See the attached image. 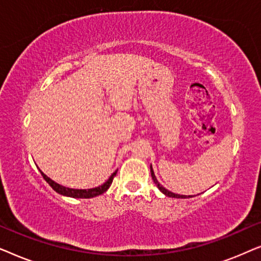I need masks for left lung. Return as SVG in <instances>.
Segmentation results:
<instances>
[{
  "instance_id": "8db88e82",
  "label": "left lung",
  "mask_w": 261,
  "mask_h": 261,
  "mask_svg": "<svg viewBox=\"0 0 261 261\" xmlns=\"http://www.w3.org/2000/svg\"><path fill=\"white\" fill-rule=\"evenodd\" d=\"M151 176H152V179H153V181H154V184L156 185V187H158L159 190L162 191L164 195L169 196V197H173V198H189V197H192V196H185V195H178V194H173V192H171V191L167 190V189L164 188L163 185H160V184H159V181L156 180V178H155V174H154V172H153L152 165H151Z\"/></svg>"
}]
</instances>
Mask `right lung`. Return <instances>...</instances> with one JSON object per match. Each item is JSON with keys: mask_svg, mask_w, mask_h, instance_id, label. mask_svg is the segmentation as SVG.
Wrapping results in <instances>:
<instances>
[{"mask_svg": "<svg viewBox=\"0 0 261 261\" xmlns=\"http://www.w3.org/2000/svg\"><path fill=\"white\" fill-rule=\"evenodd\" d=\"M39 171H40L41 176L44 177V179L47 181V183L49 184V187H51L56 192H58V194L63 195V196H67V197H73V198H91V197H96V196H98V195H102L103 192H106L107 190H108L109 187L113 183L114 177H115L117 173V170H116L115 172H114L112 176L109 177V179L107 180L105 184L99 185V187H97V188L83 189V190H82V189H70V188L63 187V185H60L58 183H56L55 180H52L51 178H48L44 172H42L41 170H39Z\"/></svg>", "mask_w": 261, "mask_h": 261, "instance_id": "add662e5", "label": "right lung"}]
</instances>
